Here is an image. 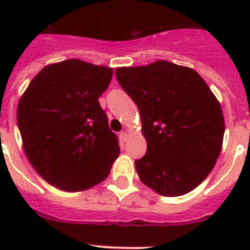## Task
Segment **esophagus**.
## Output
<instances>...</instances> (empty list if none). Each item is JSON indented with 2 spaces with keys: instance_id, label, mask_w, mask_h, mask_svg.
Segmentation results:
<instances>
[{
  "instance_id": "obj_1",
  "label": "esophagus",
  "mask_w": 250,
  "mask_h": 250,
  "mask_svg": "<svg viewBox=\"0 0 250 250\" xmlns=\"http://www.w3.org/2000/svg\"><path fill=\"white\" fill-rule=\"evenodd\" d=\"M120 138L123 139L124 141H126L127 139H129V134H127L126 131H121V132H120Z\"/></svg>"
}]
</instances>
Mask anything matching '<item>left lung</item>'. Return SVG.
<instances>
[{
    "label": "left lung",
    "mask_w": 250,
    "mask_h": 250,
    "mask_svg": "<svg viewBox=\"0 0 250 250\" xmlns=\"http://www.w3.org/2000/svg\"><path fill=\"white\" fill-rule=\"evenodd\" d=\"M115 75L140 111L147 144L135 161L141 182L164 196L195 189L213 170L225 130L209 86L193 68L164 60Z\"/></svg>",
    "instance_id": "1"
}]
</instances>
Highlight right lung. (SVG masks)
<instances>
[{
	"label": "right lung",
	"mask_w": 250,
	"mask_h": 250,
	"mask_svg": "<svg viewBox=\"0 0 250 250\" xmlns=\"http://www.w3.org/2000/svg\"><path fill=\"white\" fill-rule=\"evenodd\" d=\"M112 68L70 59L32 79L17 106L28 161L51 185L83 191L104 182L120 154L99 98Z\"/></svg>",
	"instance_id": "obj_1"
}]
</instances>
